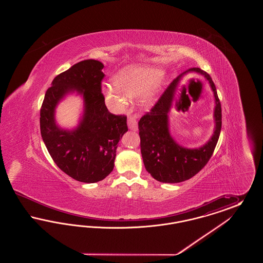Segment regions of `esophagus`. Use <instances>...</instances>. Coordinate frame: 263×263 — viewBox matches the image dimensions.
I'll use <instances>...</instances> for the list:
<instances>
[{"label":"esophagus","mask_w":263,"mask_h":263,"mask_svg":"<svg viewBox=\"0 0 263 263\" xmlns=\"http://www.w3.org/2000/svg\"><path fill=\"white\" fill-rule=\"evenodd\" d=\"M127 123H128V127L130 130H133V131H137L138 130V123L135 116L133 115H128V118H127Z\"/></svg>","instance_id":"34e87169"}]
</instances>
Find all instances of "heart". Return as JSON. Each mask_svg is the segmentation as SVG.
<instances>
[{
  "instance_id": "heart-1",
  "label": "heart",
  "mask_w": 263,
  "mask_h": 263,
  "mask_svg": "<svg viewBox=\"0 0 263 263\" xmlns=\"http://www.w3.org/2000/svg\"><path fill=\"white\" fill-rule=\"evenodd\" d=\"M163 70L156 66H128L113 77V87L104 88V98L115 107H123L126 98L142 95L143 105L149 107L163 88Z\"/></svg>"
}]
</instances>
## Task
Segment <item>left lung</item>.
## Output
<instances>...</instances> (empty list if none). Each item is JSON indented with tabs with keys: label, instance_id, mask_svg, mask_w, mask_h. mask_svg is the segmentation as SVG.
Segmentation results:
<instances>
[{
	"label": "left lung",
	"instance_id": "8db88e82",
	"mask_svg": "<svg viewBox=\"0 0 263 263\" xmlns=\"http://www.w3.org/2000/svg\"><path fill=\"white\" fill-rule=\"evenodd\" d=\"M187 72L203 75L213 88L215 98L213 137L199 148L189 149L176 143L169 132L168 113L182 77ZM141 154L147 172L155 179L165 183H177L198 174L208 163L219 140L222 127V108L211 77L199 68H191L175 79L164 90L150 112L139 121Z\"/></svg>",
	"mask_w": 263,
	"mask_h": 263
}]
</instances>
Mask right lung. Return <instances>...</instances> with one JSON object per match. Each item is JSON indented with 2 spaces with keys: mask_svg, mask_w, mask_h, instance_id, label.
Here are the masks:
<instances>
[{
  "mask_svg": "<svg viewBox=\"0 0 263 263\" xmlns=\"http://www.w3.org/2000/svg\"><path fill=\"white\" fill-rule=\"evenodd\" d=\"M103 67L92 59L73 65L53 80L40 109L41 136L54 163L86 183L100 181L112 172L117 144L128 131L125 115L109 112L104 103ZM74 92L83 98V115L76 128L63 129L55 122V107Z\"/></svg>",
  "mask_w": 263,
  "mask_h": 263,
  "instance_id": "right-lung-1",
  "label": "right lung"
}]
</instances>
